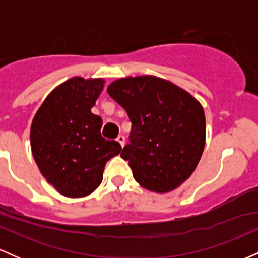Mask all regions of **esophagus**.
<instances>
[{
  "label": "esophagus",
  "instance_id": "obj_1",
  "mask_svg": "<svg viewBox=\"0 0 258 258\" xmlns=\"http://www.w3.org/2000/svg\"><path fill=\"white\" fill-rule=\"evenodd\" d=\"M116 141H117V142H119V143H120V146H121V147H123V146H125V137H123V136H122V135H120V136H119V137H117V138H116Z\"/></svg>",
  "mask_w": 258,
  "mask_h": 258
}]
</instances>
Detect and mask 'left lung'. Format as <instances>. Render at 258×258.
<instances>
[{
  "label": "left lung",
  "instance_id": "1",
  "mask_svg": "<svg viewBox=\"0 0 258 258\" xmlns=\"http://www.w3.org/2000/svg\"><path fill=\"white\" fill-rule=\"evenodd\" d=\"M108 93L132 122L121 158L148 190L167 193L190 177L205 147L203 106L188 92L155 76L116 80Z\"/></svg>",
  "mask_w": 258,
  "mask_h": 258
}]
</instances>
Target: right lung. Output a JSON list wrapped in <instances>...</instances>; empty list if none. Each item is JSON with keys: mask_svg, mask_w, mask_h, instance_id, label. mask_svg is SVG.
Listing matches in <instances>:
<instances>
[{"mask_svg": "<svg viewBox=\"0 0 258 258\" xmlns=\"http://www.w3.org/2000/svg\"><path fill=\"white\" fill-rule=\"evenodd\" d=\"M104 80L73 78L54 88L31 123V150L41 173L60 194L82 198L98 188L116 141L102 137V117L91 112Z\"/></svg>", "mask_w": 258, "mask_h": 258, "instance_id": "right-lung-1", "label": "right lung"}]
</instances>
